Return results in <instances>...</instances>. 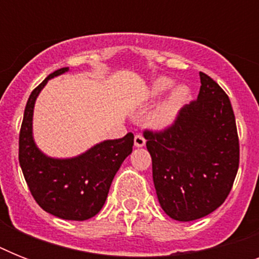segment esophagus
I'll use <instances>...</instances> for the list:
<instances>
[{
    "label": "esophagus",
    "mask_w": 259,
    "mask_h": 259,
    "mask_svg": "<svg viewBox=\"0 0 259 259\" xmlns=\"http://www.w3.org/2000/svg\"><path fill=\"white\" fill-rule=\"evenodd\" d=\"M146 140L144 138L142 134H136V137H134V145L137 146V148H141V146L145 145Z\"/></svg>",
    "instance_id": "esophagus-1"
}]
</instances>
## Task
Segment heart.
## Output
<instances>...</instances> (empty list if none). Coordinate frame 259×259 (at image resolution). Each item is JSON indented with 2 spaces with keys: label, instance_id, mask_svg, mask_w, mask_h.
<instances>
[{
  "label": "heart",
  "instance_id": "obj_1",
  "mask_svg": "<svg viewBox=\"0 0 259 259\" xmlns=\"http://www.w3.org/2000/svg\"><path fill=\"white\" fill-rule=\"evenodd\" d=\"M172 86L173 82L169 79H157L153 84V94L154 95H160V94L168 91ZM187 94H188V91H187L185 87H179V89L175 90L172 95L162 105H160L157 109L154 110L153 115H152V123L156 126L169 125L176 117L177 110H179L180 105L187 97Z\"/></svg>",
  "mask_w": 259,
  "mask_h": 259
}]
</instances>
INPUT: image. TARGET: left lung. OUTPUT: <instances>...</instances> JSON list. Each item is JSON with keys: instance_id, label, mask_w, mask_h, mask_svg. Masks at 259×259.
Here are the masks:
<instances>
[{"instance_id": "obj_1", "label": "left lung", "mask_w": 259, "mask_h": 259, "mask_svg": "<svg viewBox=\"0 0 259 259\" xmlns=\"http://www.w3.org/2000/svg\"><path fill=\"white\" fill-rule=\"evenodd\" d=\"M197 99L162 130L146 129L153 183L161 208L179 222L207 217L233 188L239 138L229 95L200 72Z\"/></svg>"}]
</instances>
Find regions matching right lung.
<instances>
[{
	"label": "right lung",
	"instance_id": "add662e5",
	"mask_svg": "<svg viewBox=\"0 0 259 259\" xmlns=\"http://www.w3.org/2000/svg\"><path fill=\"white\" fill-rule=\"evenodd\" d=\"M67 70L48 75L29 95L18 137V161L32 196L44 211L66 221H87L105 204L115 173L133 150L134 136L103 141L70 160L46 157L32 138L34 101L48 79Z\"/></svg>",
	"mask_w": 259,
	"mask_h": 259
}]
</instances>
